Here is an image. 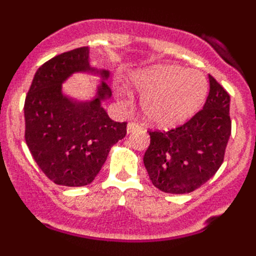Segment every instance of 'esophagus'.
Wrapping results in <instances>:
<instances>
[{"mask_svg": "<svg viewBox=\"0 0 256 256\" xmlns=\"http://www.w3.org/2000/svg\"><path fill=\"white\" fill-rule=\"evenodd\" d=\"M140 130H141V126H140V124L134 123V122H130V123H128V126H126V132H128V133L138 132Z\"/></svg>", "mask_w": 256, "mask_h": 256, "instance_id": "1", "label": "esophagus"}]
</instances>
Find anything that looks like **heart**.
Returning <instances> with one entry per match:
<instances>
[{"label":"heart","instance_id":"heart-1","mask_svg":"<svg viewBox=\"0 0 256 256\" xmlns=\"http://www.w3.org/2000/svg\"><path fill=\"white\" fill-rule=\"evenodd\" d=\"M130 86L144 97V119L162 128L188 120L201 108L208 92L201 74L176 66L140 72L132 76Z\"/></svg>","mask_w":256,"mask_h":256}]
</instances>
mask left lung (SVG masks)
Returning a JSON list of instances; mask_svg holds the SVG:
<instances>
[{"instance_id": "1", "label": "left lung", "mask_w": 256, "mask_h": 256, "mask_svg": "<svg viewBox=\"0 0 256 256\" xmlns=\"http://www.w3.org/2000/svg\"><path fill=\"white\" fill-rule=\"evenodd\" d=\"M209 94L202 110L187 123L154 130L144 164L156 188L166 194H188L216 173L230 136V94L209 76Z\"/></svg>"}]
</instances>
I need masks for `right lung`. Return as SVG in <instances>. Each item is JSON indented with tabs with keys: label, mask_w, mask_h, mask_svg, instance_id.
I'll return each instance as SVG.
<instances>
[{
	"label": "right lung",
	"mask_w": 256,
	"mask_h": 256,
	"mask_svg": "<svg viewBox=\"0 0 256 256\" xmlns=\"http://www.w3.org/2000/svg\"><path fill=\"white\" fill-rule=\"evenodd\" d=\"M74 72L102 78L91 102H78L62 92V83ZM108 76V70L91 66L88 47L55 56L36 72L24 104L26 142L40 170L56 184H90L110 148L126 137V122L112 120L101 105L112 97Z\"/></svg>",
	"instance_id": "1"
}]
</instances>
